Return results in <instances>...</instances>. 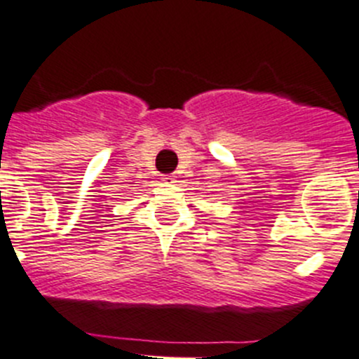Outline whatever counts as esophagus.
Here are the masks:
<instances>
[{
  "label": "esophagus",
  "instance_id": "34e87169",
  "mask_svg": "<svg viewBox=\"0 0 359 359\" xmlns=\"http://www.w3.org/2000/svg\"><path fill=\"white\" fill-rule=\"evenodd\" d=\"M163 182L164 184H173V182H175V175H163Z\"/></svg>",
  "mask_w": 359,
  "mask_h": 359
}]
</instances>
